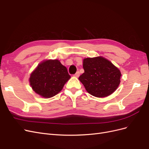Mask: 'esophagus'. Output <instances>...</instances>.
Wrapping results in <instances>:
<instances>
[{
    "label": "esophagus",
    "mask_w": 149,
    "mask_h": 149,
    "mask_svg": "<svg viewBox=\"0 0 149 149\" xmlns=\"http://www.w3.org/2000/svg\"><path fill=\"white\" fill-rule=\"evenodd\" d=\"M79 74H80V73H79V71H77L76 72V73L73 75L74 76H75V77H79Z\"/></svg>",
    "instance_id": "esophagus-1"
}]
</instances>
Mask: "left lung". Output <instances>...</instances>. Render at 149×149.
I'll return each instance as SVG.
<instances>
[{
  "label": "left lung",
  "mask_w": 149,
  "mask_h": 149,
  "mask_svg": "<svg viewBox=\"0 0 149 149\" xmlns=\"http://www.w3.org/2000/svg\"><path fill=\"white\" fill-rule=\"evenodd\" d=\"M83 73L79 77L86 91L97 97L113 93L120 84L119 70L106 58L99 56L83 60Z\"/></svg>",
  "instance_id": "left-lung-1"
}]
</instances>
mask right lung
Instances as JSON below:
<instances>
[{
    "mask_svg": "<svg viewBox=\"0 0 149 149\" xmlns=\"http://www.w3.org/2000/svg\"><path fill=\"white\" fill-rule=\"evenodd\" d=\"M71 78L67 68L58 60H49L40 63L30 77L33 91L43 97L55 96Z\"/></svg>",
    "mask_w": 149,
    "mask_h": 149,
    "instance_id": "obj_1",
    "label": "right lung"
}]
</instances>
